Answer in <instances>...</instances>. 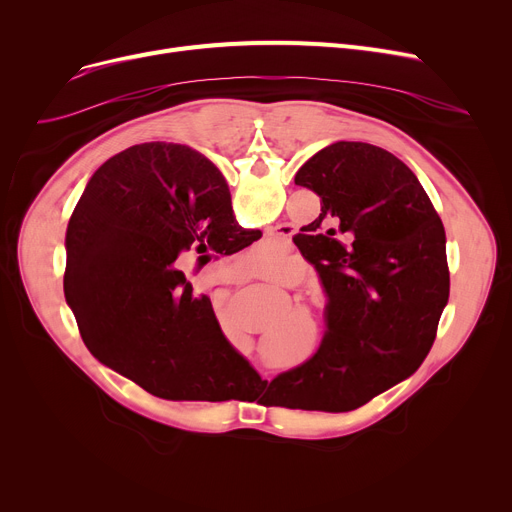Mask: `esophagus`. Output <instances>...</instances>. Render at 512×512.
Segmentation results:
<instances>
[{
  "instance_id": "34e87169",
  "label": "esophagus",
  "mask_w": 512,
  "mask_h": 512,
  "mask_svg": "<svg viewBox=\"0 0 512 512\" xmlns=\"http://www.w3.org/2000/svg\"><path fill=\"white\" fill-rule=\"evenodd\" d=\"M286 242H288V234H278L276 238H274V247H278V249H286Z\"/></svg>"
}]
</instances>
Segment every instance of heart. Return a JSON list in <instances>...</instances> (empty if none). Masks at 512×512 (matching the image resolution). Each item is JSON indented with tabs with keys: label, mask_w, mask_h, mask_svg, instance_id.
<instances>
[{
	"label": "heart",
	"mask_w": 512,
	"mask_h": 512,
	"mask_svg": "<svg viewBox=\"0 0 512 512\" xmlns=\"http://www.w3.org/2000/svg\"><path fill=\"white\" fill-rule=\"evenodd\" d=\"M297 270H299V265L294 263V261H288V259H282V261L274 267V272H276L278 278H286V276H290V274H297Z\"/></svg>",
	"instance_id": "heart-1"
}]
</instances>
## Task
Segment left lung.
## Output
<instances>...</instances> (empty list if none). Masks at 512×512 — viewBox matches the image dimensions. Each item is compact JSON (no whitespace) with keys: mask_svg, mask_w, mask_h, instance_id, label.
I'll return each instance as SVG.
<instances>
[{"mask_svg":"<svg viewBox=\"0 0 512 512\" xmlns=\"http://www.w3.org/2000/svg\"><path fill=\"white\" fill-rule=\"evenodd\" d=\"M294 182L321 199L299 251L326 288L328 332L307 363L272 384L280 402L346 413L427 357L450 292L446 234L417 176L382 147L338 141Z\"/></svg>","mask_w":512,"mask_h":512,"instance_id":"obj_1","label":"left lung"}]
</instances>
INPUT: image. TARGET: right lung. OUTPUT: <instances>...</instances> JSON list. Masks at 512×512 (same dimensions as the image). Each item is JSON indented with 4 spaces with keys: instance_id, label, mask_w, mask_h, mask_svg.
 <instances>
[{
    "instance_id": "1",
    "label": "right lung",
    "mask_w": 512,
    "mask_h": 512,
    "mask_svg": "<svg viewBox=\"0 0 512 512\" xmlns=\"http://www.w3.org/2000/svg\"><path fill=\"white\" fill-rule=\"evenodd\" d=\"M257 238L236 222L226 180L201 153L143 143L107 159L66 230L64 294L91 355L166 400L220 402L267 384L180 263Z\"/></svg>"
}]
</instances>
